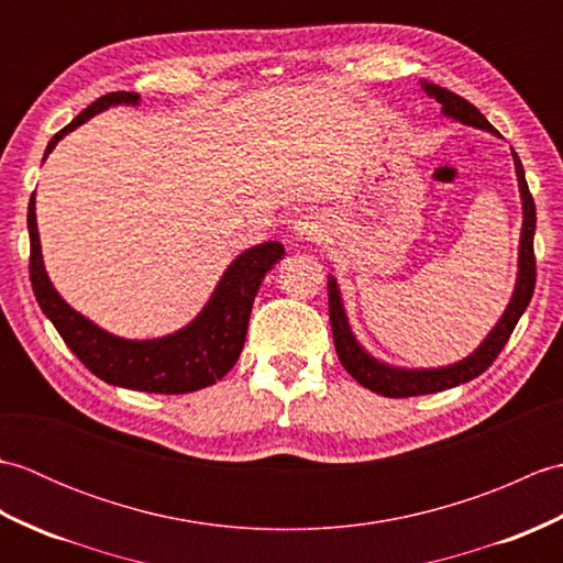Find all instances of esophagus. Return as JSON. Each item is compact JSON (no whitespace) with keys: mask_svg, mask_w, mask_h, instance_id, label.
I'll list each match as a JSON object with an SVG mask.
<instances>
[{"mask_svg":"<svg viewBox=\"0 0 563 563\" xmlns=\"http://www.w3.org/2000/svg\"><path fill=\"white\" fill-rule=\"evenodd\" d=\"M297 234L302 239H317L321 234V224L317 222V218H312V214H305V218L297 222Z\"/></svg>","mask_w":563,"mask_h":563,"instance_id":"34e87169","label":"esophagus"}]
</instances>
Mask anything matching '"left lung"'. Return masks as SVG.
Listing matches in <instances>:
<instances>
[{"mask_svg":"<svg viewBox=\"0 0 563 563\" xmlns=\"http://www.w3.org/2000/svg\"><path fill=\"white\" fill-rule=\"evenodd\" d=\"M423 89L428 97H433L442 106V111H445L448 115L457 118V121H462L466 125L494 130L492 123H488L486 118L479 113V109H476V106H472L466 99L457 97V93L442 89V87H438V84H423ZM512 157H516V172H518L522 210H525L518 285H516V292H512V300L506 309V314L500 317L496 329L488 333V339L479 345V349H476V353L466 357V361L452 365V367H442V369H397V367L377 363L375 357H369L353 339L351 327H349V321H345V312L341 307L339 285H336V280L329 278V319H331L333 345H336L339 361L369 391H377V394H382V397L401 399V397H421V394H435L442 389L457 387V385H464V382L479 377L484 369L492 367L498 353L504 351V345L508 343L512 329H516V324H518V319L522 317V312L528 309V305L532 300L534 280H537V261H534V244H532L534 224H537L534 200H532V194L528 188V181H525L520 157L516 152H512Z\"/></svg>","mask_w":563,"mask_h":563,"instance_id":"obj_1","label":"left lung"}]
</instances>
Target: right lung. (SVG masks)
I'll list each match as a JSON object with an SVG mask.
<instances>
[{
  "mask_svg": "<svg viewBox=\"0 0 563 563\" xmlns=\"http://www.w3.org/2000/svg\"><path fill=\"white\" fill-rule=\"evenodd\" d=\"M137 93L133 91H111L84 109L75 121L59 130L47 142L45 154H51L57 140L67 135L93 113H99L115 103H137ZM29 236H31V256L29 273L31 285L45 317L53 321L67 349L87 365L93 375L115 387L154 391V394H186L208 385H214L224 377L239 353L244 349L246 327L251 317V305L273 263H278L285 254L283 244L266 242L244 251L220 280L212 300L202 309L200 317L186 329L172 333L166 339L154 341H125L115 339L111 333L101 331L89 319L77 314L75 309L55 292L47 280L43 258L38 227H35V200L29 202Z\"/></svg>",
  "mask_w": 563,
  "mask_h": 563,
  "instance_id": "right-lung-1",
  "label": "right lung"
}]
</instances>
